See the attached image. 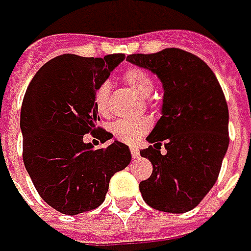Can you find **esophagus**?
Wrapping results in <instances>:
<instances>
[{
  "label": "esophagus",
  "mask_w": 251,
  "mask_h": 251,
  "mask_svg": "<svg viewBox=\"0 0 251 251\" xmlns=\"http://www.w3.org/2000/svg\"><path fill=\"white\" fill-rule=\"evenodd\" d=\"M130 151H131V157L134 158V159L140 158V151H138V148H137L135 145H132V147H130Z\"/></svg>",
  "instance_id": "esophagus-1"
}]
</instances>
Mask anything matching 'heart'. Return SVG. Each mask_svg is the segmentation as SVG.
<instances>
[{
    "label": "heart",
    "instance_id": "obj_1",
    "mask_svg": "<svg viewBox=\"0 0 251 251\" xmlns=\"http://www.w3.org/2000/svg\"><path fill=\"white\" fill-rule=\"evenodd\" d=\"M124 80L131 87L132 90L141 97H148L152 89L154 82L151 76L143 69L132 68L124 73ZM110 83H100L94 92V106L100 116H110ZM151 128V121L147 117H138V119H120L114 121L110 126V131L121 143L132 144L138 138H141L145 132Z\"/></svg>",
    "mask_w": 251,
    "mask_h": 251
}]
</instances>
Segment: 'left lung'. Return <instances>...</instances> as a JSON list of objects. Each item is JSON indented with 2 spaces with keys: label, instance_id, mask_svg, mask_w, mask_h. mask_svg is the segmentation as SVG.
Listing matches in <instances>:
<instances>
[{
  "label": "left lung",
  "instance_id": "left-lung-1",
  "mask_svg": "<svg viewBox=\"0 0 251 251\" xmlns=\"http://www.w3.org/2000/svg\"><path fill=\"white\" fill-rule=\"evenodd\" d=\"M162 83L161 119L141 150L152 174L140 182L148 206L168 213L192 210L218 179L229 147V110L212 69L192 53L168 48L127 56ZM167 150L160 154V147Z\"/></svg>",
  "mask_w": 251,
  "mask_h": 251
}]
</instances>
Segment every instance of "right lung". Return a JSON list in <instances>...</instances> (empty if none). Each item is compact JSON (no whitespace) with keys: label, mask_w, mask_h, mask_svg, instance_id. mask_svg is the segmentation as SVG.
<instances>
[{"label":"right lung","mask_w":251,"mask_h":251,"mask_svg":"<svg viewBox=\"0 0 251 251\" xmlns=\"http://www.w3.org/2000/svg\"><path fill=\"white\" fill-rule=\"evenodd\" d=\"M124 55L82 57L65 53L46 62L29 83L21 108L24 164L45 202L63 215L99 207L111 176L131 161L130 148L114 140L103 148L84 143L89 131L106 143L113 134L99 128L94 92Z\"/></svg>","instance_id":"1"}]
</instances>
